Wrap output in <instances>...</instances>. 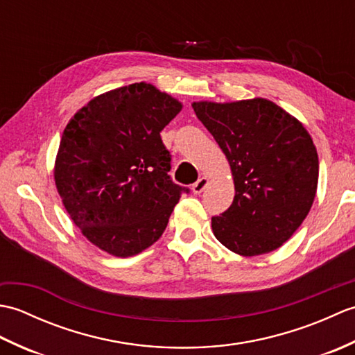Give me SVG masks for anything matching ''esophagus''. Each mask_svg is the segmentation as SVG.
Listing matches in <instances>:
<instances>
[{"mask_svg": "<svg viewBox=\"0 0 355 355\" xmlns=\"http://www.w3.org/2000/svg\"><path fill=\"white\" fill-rule=\"evenodd\" d=\"M209 184V178L207 177H200L197 182L192 184V192L193 193H201L206 189V186Z\"/></svg>", "mask_w": 355, "mask_h": 355, "instance_id": "34e87169", "label": "esophagus"}]
</instances>
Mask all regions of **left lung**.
Masks as SVG:
<instances>
[{
    "instance_id": "1",
    "label": "left lung",
    "mask_w": 355,
    "mask_h": 355,
    "mask_svg": "<svg viewBox=\"0 0 355 355\" xmlns=\"http://www.w3.org/2000/svg\"><path fill=\"white\" fill-rule=\"evenodd\" d=\"M201 123L230 164L235 198L212 216L215 238L243 256L273 252L310 212L319 158L297 119L267 99L230 103L193 102Z\"/></svg>"
}]
</instances>
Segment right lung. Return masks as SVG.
<instances>
[{
	"mask_svg": "<svg viewBox=\"0 0 355 355\" xmlns=\"http://www.w3.org/2000/svg\"><path fill=\"white\" fill-rule=\"evenodd\" d=\"M182 108L140 82L94 97L65 126L56 187L73 223L101 250L128 258L153 245L189 192L171 180L160 137Z\"/></svg>",
	"mask_w": 355,
	"mask_h": 355,
	"instance_id": "add662e5",
	"label": "right lung"
}]
</instances>
